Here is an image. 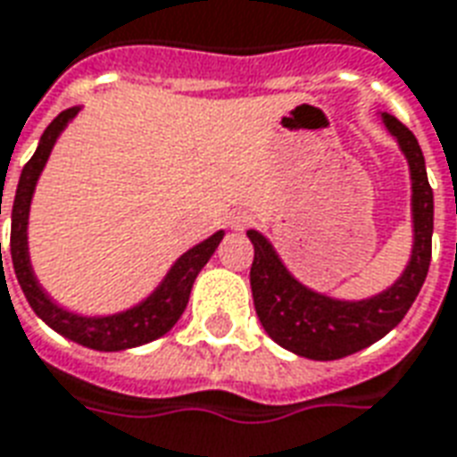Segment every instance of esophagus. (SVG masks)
<instances>
[{
  "label": "esophagus",
  "instance_id": "34e87169",
  "mask_svg": "<svg viewBox=\"0 0 457 457\" xmlns=\"http://www.w3.org/2000/svg\"><path fill=\"white\" fill-rule=\"evenodd\" d=\"M252 222H254V215H252V212L242 211V212H235V215H232V228L235 229L249 228Z\"/></svg>",
  "mask_w": 457,
  "mask_h": 457
}]
</instances>
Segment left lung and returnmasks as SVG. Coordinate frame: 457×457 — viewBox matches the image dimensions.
I'll return each mask as SVG.
<instances>
[{"mask_svg":"<svg viewBox=\"0 0 457 457\" xmlns=\"http://www.w3.org/2000/svg\"><path fill=\"white\" fill-rule=\"evenodd\" d=\"M383 123L390 135H395L409 162L414 222V245L407 269L390 288L368 300H334L314 293L283 266L273 245L262 232H246L254 245L249 280L256 314L266 334L297 356L337 361L383 339L402 322L427 280L434 235V191L428 186L424 154L407 125L390 113H383Z\"/></svg>","mask_w":457,"mask_h":457,"instance_id":"8db88e82","label":"left lung"}]
</instances>
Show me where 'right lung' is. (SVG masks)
<instances>
[{
    "label": "right lung",
    "instance_id": "add662e5",
    "mask_svg": "<svg viewBox=\"0 0 457 457\" xmlns=\"http://www.w3.org/2000/svg\"><path fill=\"white\" fill-rule=\"evenodd\" d=\"M77 111H79V106L67 108L46 128V133L40 135L38 150L33 152V157L26 162V167L21 171L12 205V242H9V249H12L13 271H16L19 286H21L29 305L33 307V312L38 314L48 327H53L57 334L82 344L87 349H135V346H143V344L160 339L177 324V320L184 314L186 305H188V295H191V288H194L195 276L201 273V269L208 263L212 252L218 249L220 239L225 237V232L220 229L212 237H208L201 245H195L194 249H188L184 256H179L177 263L169 269L164 280L157 286V290L150 297H145L140 305L130 307L125 312L108 314V317H82V314H74L65 310V307L55 305L48 297V293L40 288L36 276H33L26 229H29L30 198H33V191H36V184H38L40 171H43L46 162H48L55 140L65 130V125L77 116Z\"/></svg>",
    "mask_w": 457,
    "mask_h": 457
}]
</instances>
